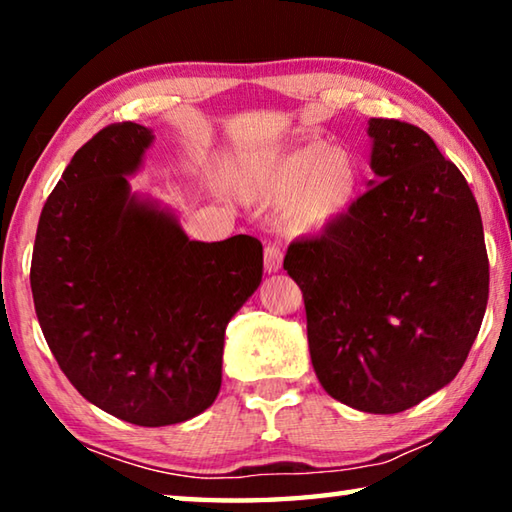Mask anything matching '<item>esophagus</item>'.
<instances>
[{"label":"esophagus","instance_id":"1","mask_svg":"<svg viewBox=\"0 0 512 512\" xmlns=\"http://www.w3.org/2000/svg\"><path fill=\"white\" fill-rule=\"evenodd\" d=\"M280 266H282V248L277 246V244H268L264 248V268H266V273L280 271Z\"/></svg>","mask_w":512,"mask_h":512}]
</instances>
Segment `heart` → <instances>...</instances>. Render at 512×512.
I'll list each match as a JSON object with an SVG mask.
<instances>
[{
    "mask_svg": "<svg viewBox=\"0 0 512 512\" xmlns=\"http://www.w3.org/2000/svg\"><path fill=\"white\" fill-rule=\"evenodd\" d=\"M361 176L345 151L307 142L287 153L248 162L237 187L250 201L284 203V225L296 235L325 230L348 214L359 196Z\"/></svg>",
    "mask_w": 512,
    "mask_h": 512,
    "instance_id": "1",
    "label": "heart"
}]
</instances>
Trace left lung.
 Segmentation results:
<instances>
[{
  "instance_id": "8db88e82",
  "label": "left lung",
  "mask_w": 512,
  "mask_h": 512,
  "mask_svg": "<svg viewBox=\"0 0 512 512\" xmlns=\"http://www.w3.org/2000/svg\"><path fill=\"white\" fill-rule=\"evenodd\" d=\"M379 183L284 257L302 291L320 386L400 413L452 381L488 305V253L470 185L422 128L370 119Z\"/></svg>"
}]
</instances>
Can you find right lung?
<instances>
[{
	"label": "right lung",
	"instance_id": "right-lung-1",
	"mask_svg": "<svg viewBox=\"0 0 512 512\" xmlns=\"http://www.w3.org/2000/svg\"><path fill=\"white\" fill-rule=\"evenodd\" d=\"M153 135L117 121L74 153L42 207L31 257L38 323L85 400L164 427L203 413L221 388L225 325L262 282V244L189 241L128 194Z\"/></svg>",
	"mask_w": 512,
	"mask_h": 512
}]
</instances>
